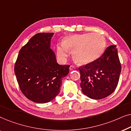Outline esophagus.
I'll use <instances>...</instances> for the list:
<instances>
[{
  "label": "esophagus",
  "mask_w": 131,
  "mask_h": 131,
  "mask_svg": "<svg viewBox=\"0 0 131 131\" xmlns=\"http://www.w3.org/2000/svg\"><path fill=\"white\" fill-rule=\"evenodd\" d=\"M70 70L71 71V70H76V67H74V66L73 65H71L70 66V68H69Z\"/></svg>",
  "instance_id": "34e87169"
}]
</instances>
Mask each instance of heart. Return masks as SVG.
I'll return each mask as SVG.
<instances>
[{
  "label": "heart",
  "instance_id": "obj_1",
  "mask_svg": "<svg viewBox=\"0 0 131 131\" xmlns=\"http://www.w3.org/2000/svg\"><path fill=\"white\" fill-rule=\"evenodd\" d=\"M106 46L104 37L98 33H84L66 37L62 44L57 46L58 57L61 60L73 50V58L76 63L85 65L95 61L103 55Z\"/></svg>",
  "mask_w": 131,
  "mask_h": 131
}]
</instances>
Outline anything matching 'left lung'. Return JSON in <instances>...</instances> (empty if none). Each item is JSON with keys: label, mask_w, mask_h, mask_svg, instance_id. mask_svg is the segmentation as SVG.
Masks as SVG:
<instances>
[{"label": "left lung", "mask_w": 131, "mask_h": 131, "mask_svg": "<svg viewBox=\"0 0 131 131\" xmlns=\"http://www.w3.org/2000/svg\"><path fill=\"white\" fill-rule=\"evenodd\" d=\"M82 92L94 100L104 98L117 87L121 72L117 49L111 45L95 61L79 69Z\"/></svg>", "instance_id": "obj_1"}]
</instances>
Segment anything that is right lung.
Listing matches in <instances>:
<instances>
[{"label": "right lung", "instance_id": "1", "mask_svg": "<svg viewBox=\"0 0 131 131\" xmlns=\"http://www.w3.org/2000/svg\"><path fill=\"white\" fill-rule=\"evenodd\" d=\"M53 33L35 35L19 52L14 71L21 92L37 103L51 101L60 92L70 65L57 63L51 48Z\"/></svg>", "mask_w": 131, "mask_h": 131}]
</instances>
